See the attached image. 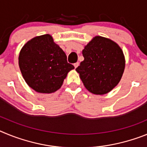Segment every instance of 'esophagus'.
Returning a JSON list of instances; mask_svg holds the SVG:
<instances>
[{
  "instance_id": "obj_1",
  "label": "esophagus",
  "mask_w": 147,
  "mask_h": 147,
  "mask_svg": "<svg viewBox=\"0 0 147 147\" xmlns=\"http://www.w3.org/2000/svg\"><path fill=\"white\" fill-rule=\"evenodd\" d=\"M79 65H80V63H79V62H76V63H74V66L75 68H76V67L79 66Z\"/></svg>"
}]
</instances>
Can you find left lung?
<instances>
[{
  "label": "left lung",
  "instance_id": "1",
  "mask_svg": "<svg viewBox=\"0 0 147 147\" xmlns=\"http://www.w3.org/2000/svg\"><path fill=\"white\" fill-rule=\"evenodd\" d=\"M85 59L76 68L88 91L104 95L120 82L125 67V57L113 40L96 36L82 50Z\"/></svg>",
  "mask_w": 147,
  "mask_h": 147
}]
</instances>
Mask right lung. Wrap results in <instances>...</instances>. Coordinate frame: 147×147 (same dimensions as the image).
<instances>
[{
	"label": "right lung",
	"mask_w": 147,
	"mask_h": 147,
	"mask_svg": "<svg viewBox=\"0 0 147 147\" xmlns=\"http://www.w3.org/2000/svg\"><path fill=\"white\" fill-rule=\"evenodd\" d=\"M22 76L37 93H51L62 87L67 74L74 69L67 63L65 53L52 36H37L23 45L18 58Z\"/></svg>",
	"instance_id": "add662e5"
}]
</instances>
